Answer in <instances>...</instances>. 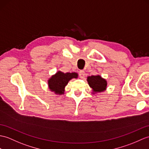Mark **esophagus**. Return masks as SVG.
I'll list each match as a JSON object with an SVG mask.
<instances>
[{
  "label": "esophagus",
  "instance_id": "34e87169",
  "mask_svg": "<svg viewBox=\"0 0 149 149\" xmlns=\"http://www.w3.org/2000/svg\"><path fill=\"white\" fill-rule=\"evenodd\" d=\"M79 77H80L82 79H83L85 77V74H84V71L81 70L80 72H79Z\"/></svg>",
  "mask_w": 149,
  "mask_h": 149
}]
</instances>
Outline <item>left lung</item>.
<instances>
[{
    "mask_svg": "<svg viewBox=\"0 0 149 149\" xmlns=\"http://www.w3.org/2000/svg\"><path fill=\"white\" fill-rule=\"evenodd\" d=\"M87 81L89 86L93 89V94L96 93L103 92L106 90L107 86V81L99 75L88 76Z\"/></svg>",
    "mask_w": 149,
    "mask_h": 149,
    "instance_id": "left-lung-1",
    "label": "left lung"
}]
</instances>
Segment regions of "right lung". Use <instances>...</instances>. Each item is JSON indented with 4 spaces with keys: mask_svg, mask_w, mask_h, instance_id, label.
<instances>
[{
    "mask_svg": "<svg viewBox=\"0 0 149 149\" xmlns=\"http://www.w3.org/2000/svg\"><path fill=\"white\" fill-rule=\"evenodd\" d=\"M78 74L75 72L63 73L58 71L48 80V86L51 91L56 95L64 94L65 88L68 81L73 78H77Z\"/></svg>",
    "mask_w": 149,
    "mask_h": 149,
    "instance_id": "obj_1",
    "label": "right lung"
}]
</instances>
